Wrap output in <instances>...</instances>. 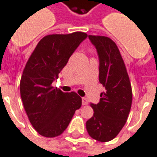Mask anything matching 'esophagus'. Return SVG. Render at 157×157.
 Masks as SVG:
<instances>
[{
    "label": "esophagus",
    "instance_id": "esophagus-1",
    "mask_svg": "<svg viewBox=\"0 0 157 157\" xmlns=\"http://www.w3.org/2000/svg\"><path fill=\"white\" fill-rule=\"evenodd\" d=\"M87 103H88V102H87L86 98H82V105H87Z\"/></svg>",
    "mask_w": 157,
    "mask_h": 157
}]
</instances>
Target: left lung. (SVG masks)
<instances>
[{
    "instance_id": "8db88e82",
    "label": "left lung",
    "mask_w": 157,
    "mask_h": 157,
    "mask_svg": "<svg viewBox=\"0 0 157 157\" xmlns=\"http://www.w3.org/2000/svg\"><path fill=\"white\" fill-rule=\"evenodd\" d=\"M99 58V82L105 87L94 113L86 125L89 135L98 141L112 140L124 126L132 104V89L127 70L118 47L104 36H88Z\"/></svg>"
}]
</instances>
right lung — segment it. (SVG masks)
<instances>
[{"label": "right lung", "instance_id": "right-lung-1", "mask_svg": "<svg viewBox=\"0 0 157 157\" xmlns=\"http://www.w3.org/2000/svg\"><path fill=\"white\" fill-rule=\"evenodd\" d=\"M86 37L82 32L45 36L26 64L20 82L21 98L29 121L42 136L61 135L82 106L80 96L55 88L52 82Z\"/></svg>", "mask_w": 157, "mask_h": 157}]
</instances>
